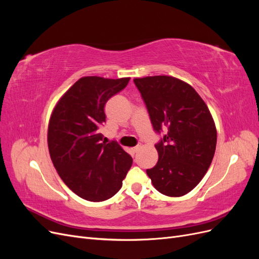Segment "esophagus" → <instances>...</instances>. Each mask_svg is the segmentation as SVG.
Segmentation results:
<instances>
[{"label":"esophagus","instance_id":"1","mask_svg":"<svg viewBox=\"0 0 259 259\" xmlns=\"http://www.w3.org/2000/svg\"><path fill=\"white\" fill-rule=\"evenodd\" d=\"M140 148H142V146H136V147L133 148L132 150H133V152H134V153H137L140 150Z\"/></svg>","mask_w":259,"mask_h":259}]
</instances>
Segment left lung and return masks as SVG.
Segmentation results:
<instances>
[{
  "mask_svg": "<svg viewBox=\"0 0 259 259\" xmlns=\"http://www.w3.org/2000/svg\"><path fill=\"white\" fill-rule=\"evenodd\" d=\"M153 130L166 134L155 145L156 165L147 169L152 185L167 197L190 192L214 158L217 132L206 104L191 85L168 75L134 79Z\"/></svg>",
  "mask_w": 259,
  "mask_h": 259,
  "instance_id": "8db88e82",
  "label": "left lung"
}]
</instances>
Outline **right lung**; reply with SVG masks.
Returning <instances> with one entry per match:
<instances>
[{"label":"right lung","mask_w":259,"mask_h":259,"mask_svg":"<svg viewBox=\"0 0 259 259\" xmlns=\"http://www.w3.org/2000/svg\"><path fill=\"white\" fill-rule=\"evenodd\" d=\"M128 81L83 76L62 95L51 115L52 162L62 182L84 200L101 202L113 197L132 166V156L116 142H103L99 132L106 122V103Z\"/></svg>","instance_id":"obj_1"}]
</instances>
